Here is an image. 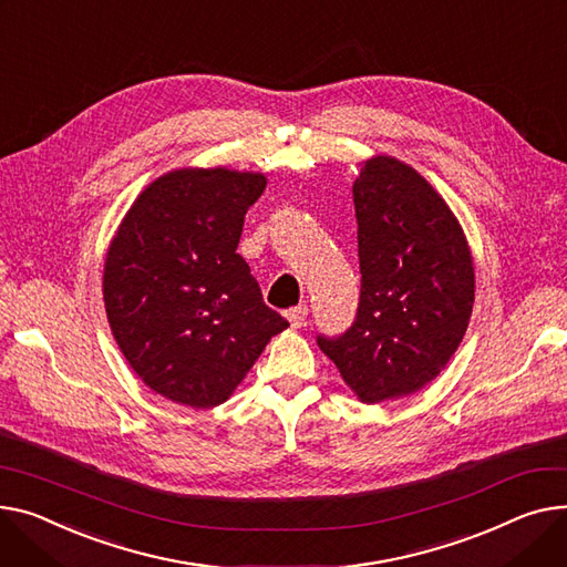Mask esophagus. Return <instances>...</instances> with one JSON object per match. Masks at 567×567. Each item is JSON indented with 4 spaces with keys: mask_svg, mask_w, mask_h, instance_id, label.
Segmentation results:
<instances>
[{
    "mask_svg": "<svg viewBox=\"0 0 567 567\" xmlns=\"http://www.w3.org/2000/svg\"><path fill=\"white\" fill-rule=\"evenodd\" d=\"M308 308L306 306H296V308H289V310H285V317H287V321L291 323V328H300V326H306V321H308Z\"/></svg>",
    "mask_w": 567,
    "mask_h": 567,
    "instance_id": "1",
    "label": "esophagus"
}]
</instances>
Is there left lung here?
Masks as SVG:
<instances>
[{
    "label": "left lung",
    "mask_w": 567,
    "mask_h": 567,
    "mask_svg": "<svg viewBox=\"0 0 567 567\" xmlns=\"http://www.w3.org/2000/svg\"><path fill=\"white\" fill-rule=\"evenodd\" d=\"M360 300L319 349L364 403L422 390L467 330L474 267L456 216L414 168L375 157L353 184Z\"/></svg>",
    "instance_id": "8db88e82"
}]
</instances>
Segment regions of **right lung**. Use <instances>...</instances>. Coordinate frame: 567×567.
I'll use <instances>...</instances> for the list:
<instances>
[{"mask_svg":"<svg viewBox=\"0 0 567 567\" xmlns=\"http://www.w3.org/2000/svg\"><path fill=\"white\" fill-rule=\"evenodd\" d=\"M264 186L257 173L173 171L145 188L111 241L104 306L113 337L141 381L175 403H223L289 326L237 252Z\"/></svg>","mask_w":567,"mask_h":567,"instance_id":"add662e5","label":"right lung"}]
</instances>
